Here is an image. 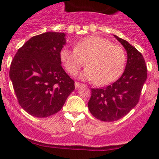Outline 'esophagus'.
<instances>
[{
  "instance_id": "obj_1",
  "label": "esophagus",
  "mask_w": 159,
  "mask_h": 159,
  "mask_svg": "<svg viewBox=\"0 0 159 159\" xmlns=\"http://www.w3.org/2000/svg\"><path fill=\"white\" fill-rule=\"evenodd\" d=\"M82 86H84V84H80V83H78V82L75 83V87L76 89H78V88H80V87H82Z\"/></svg>"
}]
</instances>
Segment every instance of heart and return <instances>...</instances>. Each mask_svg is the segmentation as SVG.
Instances as JSON below:
<instances>
[{
    "label": "heart",
    "mask_w": 159,
    "mask_h": 159,
    "mask_svg": "<svg viewBox=\"0 0 159 159\" xmlns=\"http://www.w3.org/2000/svg\"><path fill=\"white\" fill-rule=\"evenodd\" d=\"M60 61L66 71L75 75L86 62L87 68L81 77L103 86L121 75L126 61L124 50L99 36H89L79 40L74 50L64 48L60 52Z\"/></svg>",
    "instance_id": "heart-1"
}]
</instances>
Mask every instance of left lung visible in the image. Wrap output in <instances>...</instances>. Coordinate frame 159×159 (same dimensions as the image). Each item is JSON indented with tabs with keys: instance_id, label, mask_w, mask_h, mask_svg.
<instances>
[{
	"instance_id": "left-lung-1",
	"label": "left lung",
	"mask_w": 159,
	"mask_h": 159,
	"mask_svg": "<svg viewBox=\"0 0 159 159\" xmlns=\"http://www.w3.org/2000/svg\"><path fill=\"white\" fill-rule=\"evenodd\" d=\"M114 36L127 51L125 70L120 78L106 88H92L88 103L92 116L104 122L124 117L137 105L147 77L143 55L127 40Z\"/></svg>"
}]
</instances>
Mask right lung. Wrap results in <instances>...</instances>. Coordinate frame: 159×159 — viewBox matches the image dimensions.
I'll use <instances>...</instances> for the list:
<instances>
[{"instance_id":"obj_1","label":"right lung","mask_w":159,"mask_h":159,"mask_svg":"<svg viewBox=\"0 0 159 159\" xmlns=\"http://www.w3.org/2000/svg\"><path fill=\"white\" fill-rule=\"evenodd\" d=\"M65 33L48 32L30 38L12 60L9 77L19 104L32 116L45 118L61 110L75 82L61 66Z\"/></svg>"}]
</instances>
